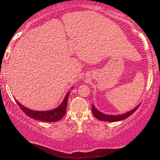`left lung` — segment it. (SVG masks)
Wrapping results in <instances>:
<instances>
[{
	"instance_id": "8db88e82",
	"label": "left lung",
	"mask_w": 160,
	"mask_h": 160,
	"mask_svg": "<svg viewBox=\"0 0 160 160\" xmlns=\"http://www.w3.org/2000/svg\"><path fill=\"white\" fill-rule=\"evenodd\" d=\"M140 105H138L137 107H135L134 109L131 110V112H128L122 115H117V116H112V115H106L104 113H101L99 112L95 107H94L93 105L92 107V112L94 116L95 117L99 119L100 121H108V122H115V121H118L121 120H123V119H126V118H128V116L132 114L135 111L137 110L138 108L139 107Z\"/></svg>"
}]
</instances>
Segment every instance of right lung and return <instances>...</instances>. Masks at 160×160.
I'll list each match as a JSON object with an SVG mask.
<instances>
[{
	"instance_id": "right-lung-1",
	"label": "right lung",
	"mask_w": 160,
	"mask_h": 160,
	"mask_svg": "<svg viewBox=\"0 0 160 160\" xmlns=\"http://www.w3.org/2000/svg\"><path fill=\"white\" fill-rule=\"evenodd\" d=\"M68 96L69 92L67 94L66 97H65L64 100L60 106L53 110L46 111V112H39V111H33L32 109H28V108L24 107L23 105L20 104L16 99L15 101L18 104V106L20 107V109L29 117L34 118L35 120L45 121V122H55V121L61 120L63 117V116L66 114Z\"/></svg>"
}]
</instances>
